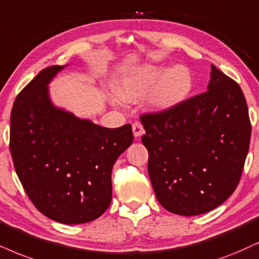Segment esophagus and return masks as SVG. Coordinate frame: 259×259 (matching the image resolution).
<instances>
[{"instance_id": "esophagus-1", "label": "esophagus", "mask_w": 259, "mask_h": 259, "mask_svg": "<svg viewBox=\"0 0 259 259\" xmlns=\"http://www.w3.org/2000/svg\"><path fill=\"white\" fill-rule=\"evenodd\" d=\"M133 133L135 137H140L145 134V129H143V125L140 122H135L133 124Z\"/></svg>"}]
</instances>
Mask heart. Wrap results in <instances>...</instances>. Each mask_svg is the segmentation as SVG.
<instances>
[{"instance_id": "heart-1", "label": "heart", "mask_w": 259, "mask_h": 259, "mask_svg": "<svg viewBox=\"0 0 259 259\" xmlns=\"http://www.w3.org/2000/svg\"><path fill=\"white\" fill-rule=\"evenodd\" d=\"M191 88V73L183 65L168 70L165 65H145L120 78L111 100L116 104L136 101L149 90L147 94L148 106L155 110H167L184 101Z\"/></svg>"}]
</instances>
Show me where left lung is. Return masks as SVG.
<instances>
[{
    "label": "left lung",
    "instance_id": "8db88e82",
    "mask_svg": "<svg viewBox=\"0 0 259 259\" xmlns=\"http://www.w3.org/2000/svg\"><path fill=\"white\" fill-rule=\"evenodd\" d=\"M208 91L172 109L140 116L156 198L177 215L212 210L233 194L251 137L244 93L211 64Z\"/></svg>",
    "mask_w": 259,
    "mask_h": 259
}]
</instances>
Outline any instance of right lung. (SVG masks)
Returning a JSON list of instances; mask_svg holds the SVG:
<instances>
[{
    "mask_svg": "<svg viewBox=\"0 0 259 259\" xmlns=\"http://www.w3.org/2000/svg\"><path fill=\"white\" fill-rule=\"evenodd\" d=\"M52 65L18 94L11 114L9 148L24 190L41 214L61 224L96 220L111 203V173L133 143L132 125L109 129L52 106Z\"/></svg>",
    "mask_w": 259,
    "mask_h": 259,
    "instance_id": "1",
    "label": "right lung"
}]
</instances>
